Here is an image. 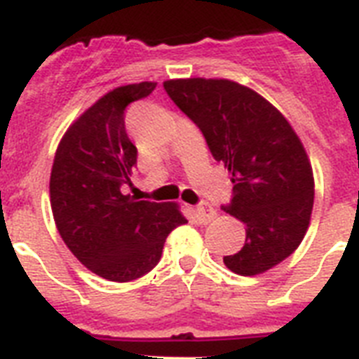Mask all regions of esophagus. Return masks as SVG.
I'll return each instance as SVG.
<instances>
[{"mask_svg":"<svg viewBox=\"0 0 359 359\" xmlns=\"http://www.w3.org/2000/svg\"><path fill=\"white\" fill-rule=\"evenodd\" d=\"M196 217L200 219L202 224H208V222H211L217 217V211L209 203H200L196 208Z\"/></svg>","mask_w":359,"mask_h":359,"instance_id":"esophagus-1","label":"esophagus"}]
</instances>
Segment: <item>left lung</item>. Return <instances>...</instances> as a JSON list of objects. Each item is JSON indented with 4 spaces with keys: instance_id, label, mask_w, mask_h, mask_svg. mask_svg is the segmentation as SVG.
Here are the masks:
<instances>
[{
    "instance_id": "8db88e82",
    "label": "left lung",
    "mask_w": 359,
    "mask_h": 359,
    "mask_svg": "<svg viewBox=\"0 0 359 359\" xmlns=\"http://www.w3.org/2000/svg\"><path fill=\"white\" fill-rule=\"evenodd\" d=\"M163 87L231 174L224 211L246 226V241L224 265L256 276L282 263L308 231L315 196L313 170L291 124L256 90L229 79H170Z\"/></svg>"
}]
</instances>
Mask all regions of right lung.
<instances>
[{
  "label": "right lung",
  "mask_w": 359,
  "mask_h": 359,
  "mask_svg": "<svg viewBox=\"0 0 359 359\" xmlns=\"http://www.w3.org/2000/svg\"><path fill=\"white\" fill-rule=\"evenodd\" d=\"M157 83L113 88L68 128L51 166L50 200L62 241L88 271L131 282L159 263L172 229L185 224L177 203L135 202L130 183L137 148L126 131V107Z\"/></svg>",
  "instance_id": "1"
}]
</instances>
